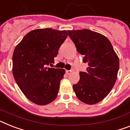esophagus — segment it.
I'll list each match as a JSON object with an SVG mask.
<instances>
[{
	"label": "esophagus",
	"instance_id": "34e87169",
	"mask_svg": "<svg viewBox=\"0 0 130 130\" xmlns=\"http://www.w3.org/2000/svg\"><path fill=\"white\" fill-rule=\"evenodd\" d=\"M72 73V71L71 70H66V73H67V75H70L71 73Z\"/></svg>",
	"mask_w": 130,
	"mask_h": 130
}]
</instances>
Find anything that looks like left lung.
Returning a JSON list of instances; mask_svg holds the SVG:
<instances>
[{
    "mask_svg": "<svg viewBox=\"0 0 130 130\" xmlns=\"http://www.w3.org/2000/svg\"><path fill=\"white\" fill-rule=\"evenodd\" d=\"M77 51L88 63L85 72L73 86L77 98L88 105L99 103L109 94L118 77L120 61L110 41L99 32L87 30H68Z\"/></svg>",
    "mask_w": 130,
    "mask_h": 130,
    "instance_id": "1",
    "label": "left lung"
}]
</instances>
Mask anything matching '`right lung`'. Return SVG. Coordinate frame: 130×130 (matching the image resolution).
<instances>
[{"label":"right lung","mask_w":130,"mask_h":130,"mask_svg":"<svg viewBox=\"0 0 130 130\" xmlns=\"http://www.w3.org/2000/svg\"><path fill=\"white\" fill-rule=\"evenodd\" d=\"M67 35V30L35 29L28 32L14 50V78L26 98L37 105H47L57 96L65 71L47 65L54 63Z\"/></svg>","instance_id":"1"}]
</instances>
